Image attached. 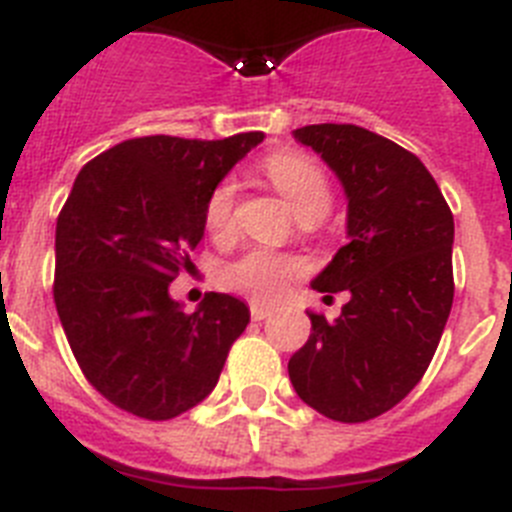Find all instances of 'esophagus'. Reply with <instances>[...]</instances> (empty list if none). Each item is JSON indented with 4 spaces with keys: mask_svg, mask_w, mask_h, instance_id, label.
<instances>
[{
    "mask_svg": "<svg viewBox=\"0 0 512 512\" xmlns=\"http://www.w3.org/2000/svg\"><path fill=\"white\" fill-rule=\"evenodd\" d=\"M250 314H252V319H255V322H260V319H268L270 314H273V306H265V304H257V301H252Z\"/></svg>",
    "mask_w": 512,
    "mask_h": 512,
    "instance_id": "1",
    "label": "esophagus"
}]
</instances>
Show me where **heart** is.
<instances>
[{
  "instance_id": "obj_1",
  "label": "heart",
  "mask_w": 512,
  "mask_h": 512,
  "mask_svg": "<svg viewBox=\"0 0 512 512\" xmlns=\"http://www.w3.org/2000/svg\"><path fill=\"white\" fill-rule=\"evenodd\" d=\"M262 170L299 219L306 213L324 216V211L330 208V180L322 167L301 151H273L262 159ZM234 203H237V188L231 180L219 182L208 195L203 219L206 229L216 239L229 237L234 231ZM299 273L301 262L296 257L270 250H250L226 265L221 283L229 291L244 293L250 299L273 301Z\"/></svg>"
}]
</instances>
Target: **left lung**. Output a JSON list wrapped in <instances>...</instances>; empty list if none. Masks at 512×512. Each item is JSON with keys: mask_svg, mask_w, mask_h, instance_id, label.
<instances>
[{"mask_svg": "<svg viewBox=\"0 0 512 512\" xmlns=\"http://www.w3.org/2000/svg\"><path fill=\"white\" fill-rule=\"evenodd\" d=\"M317 151L348 198V244L311 281L348 291L335 322L309 314L311 335L288 361L301 399L337 422H366L422 379L453 304V216L425 164L350 123L293 131Z\"/></svg>", "mask_w": 512, "mask_h": 512, "instance_id": "left-lung-1", "label": "left lung"}]
</instances>
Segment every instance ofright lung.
<instances>
[{
    "label": "right lung",
    "mask_w": 512,
    "mask_h": 512,
    "mask_svg": "<svg viewBox=\"0 0 512 512\" xmlns=\"http://www.w3.org/2000/svg\"><path fill=\"white\" fill-rule=\"evenodd\" d=\"M262 139H128L74 180L56 221L53 301L79 368L115 407L172 420L219 381L250 309L208 293L188 314L170 283L193 268L211 190Z\"/></svg>",
    "instance_id": "add662e5"
}]
</instances>
